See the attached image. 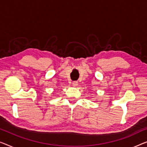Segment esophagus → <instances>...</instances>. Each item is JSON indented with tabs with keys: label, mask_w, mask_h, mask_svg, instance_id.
Returning <instances> with one entry per match:
<instances>
[{
	"label": "esophagus",
	"mask_w": 147,
	"mask_h": 147,
	"mask_svg": "<svg viewBox=\"0 0 147 147\" xmlns=\"http://www.w3.org/2000/svg\"><path fill=\"white\" fill-rule=\"evenodd\" d=\"M72 84H73V86H74V87L78 86V82H77V81H74V82H73Z\"/></svg>",
	"instance_id": "34e87169"
}]
</instances>
